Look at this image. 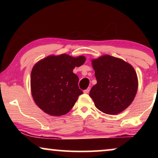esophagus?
Listing matches in <instances>:
<instances>
[{"label":"esophagus","instance_id":"34e87169","mask_svg":"<svg viewBox=\"0 0 158 158\" xmlns=\"http://www.w3.org/2000/svg\"><path fill=\"white\" fill-rule=\"evenodd\" d=\"M90 88H87L86 90H84V93H85V94H88V93H89V92H90Z\"/></svg>","mask_w":158,"mask_h":158}]
</instances>
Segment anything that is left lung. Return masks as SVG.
<instances>
[{
  "label": "left lung",
  "instance_id": "left-lung-1",
  "mask_svg": "<svg viewBox=\"0 0 158 158\" xmlns=\"http://www.w3.org/2000/svg\"><path fill=\"white\" fill-rule=\"evenodd\" d=\"M91 63L97 81L90 91L94 105L105 114L121 113L131 104L137 94L135 70L129 63L110 55L92 59Z\"/></svg>",
  "mask_w": 158,
  "mask_h": 158
}]
</instances>
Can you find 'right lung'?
<instances>
[{"label":"right lung","mask_w":158,"mask_h":158,"mask_svg":"<svg viewBox=\"0 0 158 158\" xmlns=\"http://www.w3.org/2000/svg\"><path fill=\"white\" fill-rule=\"evenodd\" d=\"M85 56L68 54L51 55L38 61L32 69L30 88L35 104L51 116L68 113L83 92L79 88V77L73 73L85 63Z\"/></svg>","instance_id":"add662e5"}]
</instances>
